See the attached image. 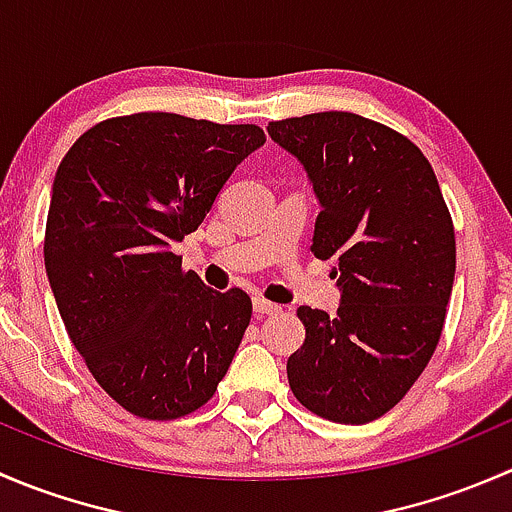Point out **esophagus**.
<instances>
[{
    "mask_svg": "<svg viewBox=\"0 0 512 512\" xmlns=\"http://www.w3.org/2000/svg\"><path fill=\"white\" fill-rule=\"evenodd\" d=\"M252 307H255V312L260 314V317H270V314H280L282 312L280 304H272V302H267V299H262V297L252 299Z\"/></svg>",
    "mask_w": 512,
    "mask_h": 512,
    "instance_id": "obj_1",
    "label": "esophagus"
}]
</instances>
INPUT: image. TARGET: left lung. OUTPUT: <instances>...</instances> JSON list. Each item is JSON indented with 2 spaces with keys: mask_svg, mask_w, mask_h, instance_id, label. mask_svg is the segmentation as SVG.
<instances>
[{
  "mask_svg": "<svg viewBox=\"0 0 512 512\" xmlns=\"http://www.w3.org/2000/svg\"><path fill=\"white\" fill-rule=\"evenodd\" d=\"M272 141L307 170L322 213L312 252L334 257L342 304L299 307L304 344L289 389L312 414L369 423L431 361L456 275V235L436 173L401 133L347 111L272 121Z\"/></svg>",
  "mask_w": 512,
  "mask_h": 512,
  "instance_id": "obj_1",
  "label": "left lung"
}]
</instances>
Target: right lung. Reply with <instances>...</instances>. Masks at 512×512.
<instances>
[{
	"label": "right lung",
	"instance_id": "obj_1",
	"mask_svg": "<svg viewBox=\"0 0 512 512\" xmlns=\"http://www.w3.org/2000/svg\"><path fill=\"white\" fill-rule=\"evenodd\" d=\"M262 143L252 123L133 113L89 128L56 170L44 237L51 292L94 379L133 416L193 414L240 347L250 297L205 287L173 247Z\"/></svg>",
	"mask_w": 512,
	"mask_h": 512
}]
</instances>
